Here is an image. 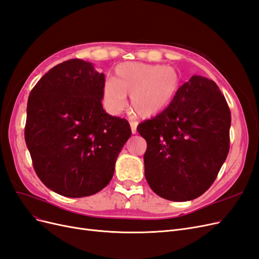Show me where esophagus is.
<instances>
[{"label":"esophagus","mask_w":259,"mask_h":259,"mask_svg":"<svg viewBox=\"0 0 259 259\" xmlns=\"http://www.w3.org/2000/svg\"><path fill=\"white\" fill-rule=\"evenodd\" d=\"M130 125H131V128H132V133L133 134H136V128H137V125L138 123L136 121H130Z\"/></svg>","instance_id":"esophagus-1"}]
</instances>
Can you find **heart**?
<instances>
[{
  "label": "heart",
  "mask_w": 259,
  "mask_h": 259,
  "mask_svg": "<svg viewBox=\"0 0 259 259\" xmlns=\"http://www.w3.org/2000/svg\"><path fill=\"white\" fill-rule=\"evenodd\" d=\"M179 86L176 70L169 66L144 62H123L115 68L114 80H106L101 99L107 112L119 114L131 107L139 116L152 117L166 109L173 101Z\"/></svg>",
  "instance_id": "b5f03b06"
}]
</instances>
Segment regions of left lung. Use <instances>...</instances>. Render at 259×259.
I'll use <instances>...</instances> for the list:
<instances>
[{"label":"left lung","instance_id":"obj_1","mask_svg":"<svg viewBox=\"0 0 259 259\" xmlns=\"http://www.w3.org/2000/svg\"><path fill=\"white\" fill-rule=\"evenodd\" d=\"M231 113L214 81L193 75L169 106L138 125L147 142L145 176L161 198L184 202L214 183L230 144Z\"/></svg>","mask_w":259,"mask_h":259}]
</instances>
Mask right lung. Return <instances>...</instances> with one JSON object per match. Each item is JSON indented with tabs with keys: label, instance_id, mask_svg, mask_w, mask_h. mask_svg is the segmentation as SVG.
Returning <instances> with one entry per match:
<instances>
[{
	"label": "right lung",
	"instance_id": "obj_1",
	"mask_svg": "<svg viewBox=\"0 0 259 259\" xmlns=\"http://www.w3.org/2000/svg\"><path fill=\"white\" fill-rule=\"evenodd\" d=\"M105 74L71 59L55 66L30 93L25 139L33 167L51 190L68 198L95 194L109 184L124 144L126 120L106 113Z\"/></svg>",
	"mask_w": 259,
	"mask_h": 259
}]
</instances>
